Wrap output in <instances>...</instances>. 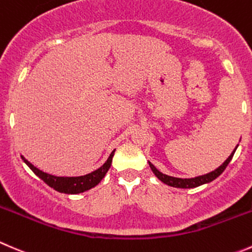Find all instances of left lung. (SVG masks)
Here are the masks:
<instances>
[{
    "mask_svg": "<svg viewBox=\"0 0 252 252\" xmlns=\"http://www.w3.org/2000/svg\"><path fill=\"white\" fill-rule=\"evenodd\" d=\"M236 148H238V146H236ZM235 150H234L233 153H231V155L229 156L225 161H224L223 165L219 166L217 170L212 171V172L207 173V175H202V176H198V177H194V178L172 177V176H167V175H165V173L160 172V171H158V168H156L151 162H149V165H150L151 170H153V172L155 173L156 177H158L160 181H162L163 183H166V185L171 186V187H177V188H194V187H198V186H201V185H204V183L212 182V181L216 180L218 176H220L221 173H223V171L226 168V166L229 165V162H230L231 158H233Z\"/></svg>",
    "mask_w": 252,
    "mask_h": 252,
    "instance_id": "1",
    "label": "left lung"
}]
</instances>
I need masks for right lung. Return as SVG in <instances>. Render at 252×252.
<instances>
[{
	"label": "right lung",
	"instance_id": "right-lung-1",
	"mask_svg": "<svg viewBox=\"0 0 252 252\" xmlns=\"http://www.w3.org/2000/svg\"><path fill=\"white\" fill-rule=\"evenodd\" d=\"M113 155L114 150L112 151L108 160H107L101 167L97 168L94 172L87 173V175L85 176H79V177H58V176L49 175V173L43 172V171H40L39 168H36L35 166L32 165L28 160H26V158H23V156H22V158H23L24 162L29 166V168H31L39 178H41L49 187L54 188L55 191L61 192V193L77 194L82 193V192L85 191H89V189H91V188H94V186H97L101 182V180L104 177L107 171L111 167Z\"/></svg>",
	"mask_w": 252,
	"mask_h": 252
}]
</instances>
